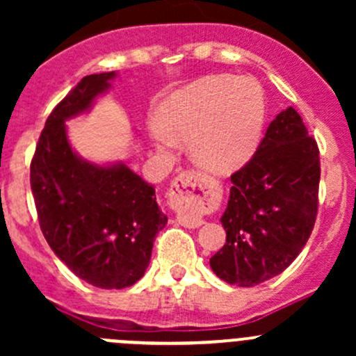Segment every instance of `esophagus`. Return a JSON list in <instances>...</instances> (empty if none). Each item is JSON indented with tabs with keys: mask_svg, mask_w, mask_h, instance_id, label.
Here are the masks:
<instances>
[{
	"mask_svg": "<svg viewBox=\"0 0 356 356\" xmlns=\"http://www.w3.org/2000/svg\"><path fill=\"white\" fill-rule=\"evenodd\" d=\"M207 182L203 181L196 172H184L179 177L174 179L170 188L172 204L177 210H181L177 220L179 224L188 229H198L204 224L203 218L193 215V211L198 210L201 204L207 200Z\"/></svg>",
	"mask_w": 356,
	"mask_h": 356,
	"instance_id": "34e87169",
	"label": "esophagus"
}]
</instances>
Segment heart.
Returning <instances> with one entry per match:
<instances>
[{
  "label": "heart",
  "instance_id": "1",
  "mask_svg": "<svg viewBox=\"0 0 356 356\" xmlns=\"http://www.w3.org/2000/svg\"><path fill=\"white\" fill-rule=\"evenodd\" d=\"M267 103L250 77L211 75L172 92L160 105L153 131L158 148L170 153L189 141L193 160L213 174H229L250 160L260 143Z\"/></svg>",
  "mask_w": 356,
  "mask_h": 356
}]
</instances>
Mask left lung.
Wrapping results in <instances>:
<instances>
[{
    "label": "left lung",
    "mask_w": 356,
    "mask_h": 356,
    "mask_svg": "<svg viewBox=\"0 0 356 356\" xmlns=\"http://www.w3.org/2000/svg\"><path fill=\"white\" fill-rule=\"evenodd\" d=\"M231 182L220 217L225 245L210 267L222 281L251 288L293 264L317 217L318 148L293 106L272 120L257 153Z\"/></svg>",
    "instance_id": "obj_1"
}]
</instances>
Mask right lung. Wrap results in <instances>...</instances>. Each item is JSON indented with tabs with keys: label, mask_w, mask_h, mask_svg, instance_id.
Returning a JSON list of instances; mask_svg holds the SVG:
<instances>
[{
	"label": "right lung",
	"mask_w": 356,
	"mask_h": 356,
	"mask_svg": "<svg viewBox=\"0 0 356 356\" xmlns=\"http://www.w3.org/2000/svg\"><path fill=\"white\" fill-rule=\"evenodd\" d=\"M117 72L82 79L46 120L31 163L39 224L56 257L88 284L122 289L145 275L167 225L155 186L124 161L95 163L72 148L67 120L89 113Z\"/></svg>",
	"instance_id": "obj_1"
}]
</instances>
